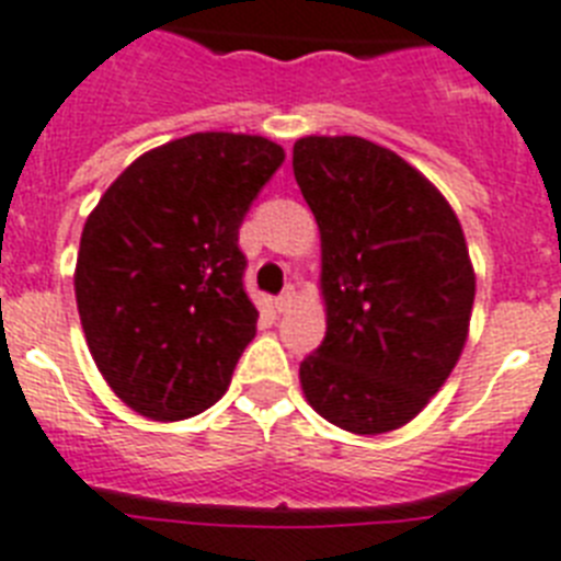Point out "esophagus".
<instances>
[{
    "mask_svg": "<svg viewBox=\"0 0 561 561\" xmlns=\"http://www.w3.org/2000/svg\"><path fill=\"white\" fill-rule=\"evenodd\" d=\"M295 304V289H286L284 295H280V298H275V309L277 312H286V309L293 307Z\"/></svg>",
    "mask_w": 561,
    "mask_h": 561,
    "instance_id": "1",
    "label": "esophagus"
}]
</instances>
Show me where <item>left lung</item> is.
Masks as SVG:
<instances>
[{"instance_id":"8db88e82","label":"left lung","mask_w":561,"mask_h":561,"mask_svg":"<svg viewBox=\"0 0 561 561\" xmlns=\"http://www.w3.org/2000/svg\"><path fill=\"white\" fill-rule=\"evenodd\" d=\"M295 182L321 231L327 335L301 362L327 423L385 434L411 423L458 365L474 268L446 196L358 136L295 141Z\"/></svg>"}]
</instances>
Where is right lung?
Listing matches in <instances>:
<instances>
[{
    "label": "right lung",
    "mask_w": 561,
    "mask_h": 561,
    "mask_svg": "<svg viewBox=\"0 0 561 561\" xmlns=\"http://www.w3.org/2000/svg\"><path fill=\"white\" fill-rule=\"evenodd\" d=\"M284 147L194 133L147 150L87 217L75 298L89 353L115 397L156 423L203 414L257 333L237 245Z\"/></svg>",
    "instance_id": "right-lung-1"
}]
</instances>
